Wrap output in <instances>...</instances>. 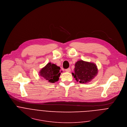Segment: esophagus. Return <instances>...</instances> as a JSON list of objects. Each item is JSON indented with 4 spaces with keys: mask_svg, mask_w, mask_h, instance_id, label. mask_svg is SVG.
Masks as SVG:
<instances>
[{
    "mask_svg": "<svg viewBox=\"0 0 127 127\" xmlns=\"http://www.w3.org/2000/svg\"><path fill=\"white\" fill-rule=\"evenodd\" d=\"M65 71H66V72H70L71 71V69H70V68H68V69H66L65 70Z\"/></svg>",
    "mask_w": 127,
    "mask_h": 127,
    "instance_id": "obj_1",
    "label": "esophagus"
}]
</instances>
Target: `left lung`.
I'll return each instance as SVG.
<instances>
[{
	"mask_svg": "<svg viewBox=\"0 0 127 127\" xmlns=\"http://www.w3.org/2000/svg\"><path fill=\"white\" fill-rule=\"evenodd\" d=\"M74 72L72 74L77 82L86 83L97 75L98 69L95 63L81 60L75 63Z\"/></svg>",
	"mask_w": 127,
	"mask_h": 127,
	"instance_id": "left-lung-1",
	"label": "left lung"
}]
</instances>
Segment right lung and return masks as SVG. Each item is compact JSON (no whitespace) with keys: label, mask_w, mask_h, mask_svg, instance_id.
Segmentation results:
<instances>
[{"label":"right lung","mask_w":127,"mask_h":127,"mask_svg":"<svg viewBox=\"0 0 127 127\" xmlns=\"http://www.w3.org/2000/svg\"><path fill=\"white\" fill-rule=\"evenodd\" d=\"M60 69V67L49 62L40 70L39 74L48 82L53 83L59 80L61 74Z\"/></svg>","instance_id":"1"}]
</instances>
